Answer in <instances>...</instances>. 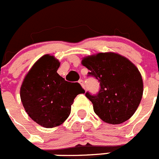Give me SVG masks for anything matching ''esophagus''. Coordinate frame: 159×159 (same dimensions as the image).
Masks as SVG:
<instances>
[{"label": "esophagus", "instance_id": "1", "mask_svg": "<svg viewBox=\"0 0 159 159\" xmlns=\"http://www.w3.org/2000/svg\"><path fill=\"white\" fill-rule=\"evenodd\" d=\"M79 83H80V84L82 86L83 88H85V85H84V81L83 80H79Z\"/></svg>", "mask_w": 159, "mask_h": 159}]
</instances>
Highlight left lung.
Wrapping results in <instances>:
<instances>
[{"instance_id": "obj_1", "label": "left lung", "mask_w": 159, "mask_h": 159, "mask_svg": "<svg viewBox=\"0 0 159 159\" xmlns=\"http://www.w3.org/2000/svg\"><path fill=\"white\" fill-rule=\"evenodd\" d=\"M82 65L100 84L96 94L86 97L103 121L118 125L129 120L137 110L143 91L141 74L127 58L115 53H99L82 60Z\"/></svg>"}]
</instances>
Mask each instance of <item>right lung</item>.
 <instances>
[{
    "label": "right lung",
    "mask_w": 159,
    "mask_h": 159,
    "mask_svg": "<svg viewBox=\"0 0 159 159\" xmlns=\"http://www.w3.org/2000/svg\"><path fill=\"white\" fill-rule=\"evenodd\" d=\"M59 67L54 57L44 55L32 66L20 88L26 112L45 128L61 125L69 116L76 95L85 92L79 83L68 82L59 75Z\"/></svg>",
    "instance_id": "add662e5"
}]
</instances>
